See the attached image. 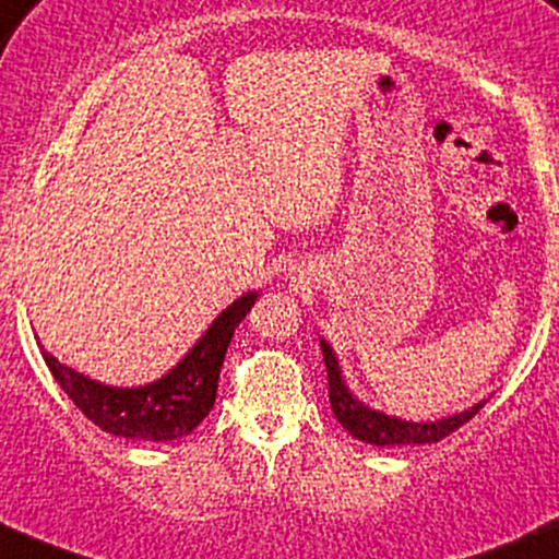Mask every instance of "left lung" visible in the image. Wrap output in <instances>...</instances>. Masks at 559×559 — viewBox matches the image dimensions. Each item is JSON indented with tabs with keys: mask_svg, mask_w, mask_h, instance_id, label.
Here are the masks:
<instances>
[{
	"mask_svg": "<svg viewBox=\"0 0 559 559\" xmlns=\"http://www.w3.org/2000/svg\"><path fill=\"white\" fill-rule=\"evenodd\" d=\"M322 354H324V367H328L332 415L337 417V423H341L350 436L359 438L364 443H372V447L438 443L441 438L451 436V432L460 430L462 425L469 423V419L483 409V404H486V401H480V404L469 406V409L460 412V415L436 419V423H406V419L388 417L382 415V412L369 409L367 404H361V401L348 391L346 380H343L341 367H337V359L335 354H332L328 341H322Z\"/></svg>",
	"mask_w": 559,
	"mask_h": 559,
	"instance_id": "obj_1",
	"label": "left lung"
}]
</instances>
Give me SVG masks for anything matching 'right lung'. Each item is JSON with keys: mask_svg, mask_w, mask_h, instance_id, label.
Masks as SVG:
<instances>
[{"mask_svg": "<svg viewBox=\"0 0 559 559\" xmlns=\"http://www.w3.org/2000/svg\"><path fill=\"white\" fill-rule=\"evenodd\" d=\"M255 298L259 293H246L227 306L213 319V324L192 346L190 354L150 385H103V382L84 378L76 369L66 367L44 348L41 356L68 399L97 428L112 432V436L134 438V441H177L181 436H190L213 409L218 372H222L231 335H235L237 324L246 319Z\"/></svg>", "mask_w": 559, "mask_h": 559, "instance_id": "add662e5", "label": "right lung"}]
</instances>
